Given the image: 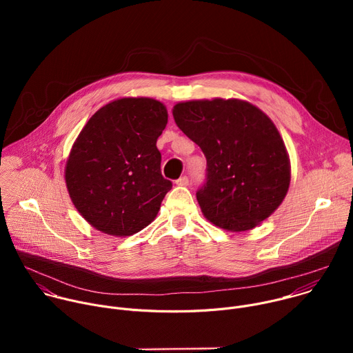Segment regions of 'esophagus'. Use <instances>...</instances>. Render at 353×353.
I'll use <instances>...</instances> for the list:
<instances>
[{"label": "esophagus", "mask_w": 353, "mask_h": 353, "mask_svg": "<svg viewBox=\"0 0 353 353\" xmlns=\"http://www.w3.org/2000/svg\"><path fill=\"white\" fill-rule=\"evenodd\" d=\"M188 181H190V180H188V177H187V176H181L180 179H177V180H176V184H177V185H187V184H188Z\"/></svg>", "instance_id": "34e87169"}]
</instances>
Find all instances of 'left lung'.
I'll return each instance as SVG.
<instances>
[{
  "label": "left lung",
  "mask_w": 353,
  "mask_h": 353,
  "mask_svg": "<svg viewBox=\"0 0 353 353\" xmlns=\"http://www.w3.org/2000/svg\"><path fill=\"white\" fill-rule=\"evenodd\" d=\"M177 127L207 158V181L196 191L204 216L214 225L243 232L267 219L290 183L285 143L271 119L239 99L180 102Z\"/></svg>",
  "instance_id": "1"
}]
</instances>
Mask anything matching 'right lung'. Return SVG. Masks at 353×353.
<instances>
[{
	"instance_id": "obj_1",
	"label": "right lung",
	"mask_w": 353,
	"mask_h": 353,
	"mask_svg": "<svg viewBox=\"0 0 353 353\" xmlns=\"http://www.w3.org/2000/svg\"><path fill=\"white\" fill-rule=\"evenodd\" d=\"M168 124L163 103L123 97L99 109L72 145L65 184L94 229L131 236L152 222L172 181L161 173L157 141Z\"/></svg>"
}]
</instances>
